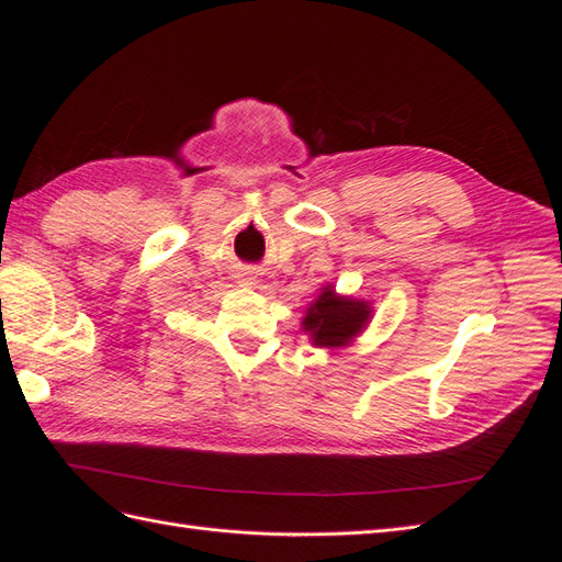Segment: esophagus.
Wrapping results in <instances>:
<instances>
[{
	"label": "esophagus",
	"mask_w": 562,
	"mask_h": 562,
	"mask_svg": "<svg viewBox=\"0 0 562 562\" xmlns=\"http://www.w3.org/2000/svg\"><path fill=\"white\" fill-rule=\"evenodd\" d=\"M241 283H244V285H250V283H252V277H248V274H246V277L241 279Z\"/></svg>",
	"instance_id": "1"
}]
</instances>
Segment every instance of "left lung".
I'll use <instances>...</instances> for the list:
<instances>
[{
	"label": "left lung",
	"mask_w": 562,
	"mask_h": 562,
	"mask_svg": "<svg viewBox=\"0 0 562 562\" xmlns=\"http://www.w3.org/2000/svg\"><path fill=\"white\" fill-rule=\"evenodd\" d=\"M370 304L366 300H353L337 295L333 285L321 288L318 297L307 307L302 318V330L310 335L312 345L337 349L347 347L370 321Z\"/></svg>",
	"instance_id": "8db88e82"
}]
</instances>
